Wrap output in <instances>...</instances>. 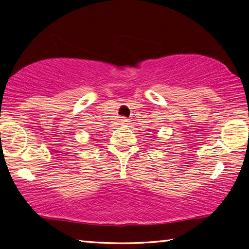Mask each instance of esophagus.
<instances>
[{"label":"esophagus","instance_id":"esophagus-1","mask_svg":"<svg viewBox=\"0 0 249 249\" xmlns=\"http://www.w3.org/2000/svg\"><path fill=\"white\" fill-rule=\"evenodd\" d=\"M121 122V125L122 126H127L129 124V121L127 119H125V117H122V119L120 120Z\"/></svg>","mask_w":249,"mask_h":249}]
</instances>
